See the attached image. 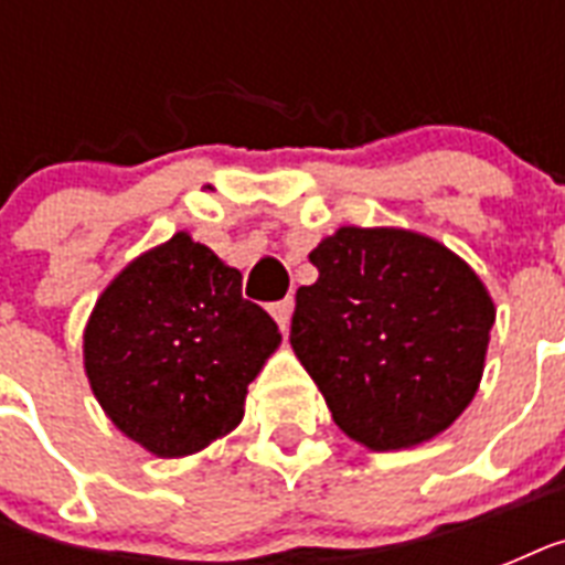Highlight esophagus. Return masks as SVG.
Wrapping results in <instances>:
<instances>
[{
  "mask_svg": "<svg viewBox=\"0 0 565 565\" xmlns=\"http://www.w3.org/2000/svg\"><path fill=\"white\" fill-rule=\"evenodd\" d=\"M269 313H273L275 322L281 326V331H287V328H290V317H292V299L275 301L273 308H269Z\"/></svg>",
  "mask_w": 565,
  "mask_h": 565,
  "instance_id": "esophagus-1",
  "label": "esophagus"
}]
</instances>
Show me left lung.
I'll use <instances>...</instances> for the list:
<instances>
[{"label": "left lung", "instance_id": "8db88e82", "mask_svg": "<svg viewBox=\"0 0 565 565\" xmlns=\"http://www.w3.org/2000/svg\"><path fill=\"white\" fill-rule=\"evenodd\" d=\"M296 292L290 345L345 437L372 451L419 446L478 393L495 305L466 260L404 228L345 225Z\"/></svg>", "mask_w": 565, "mask_h": 565}]
</instances>
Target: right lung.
<instances>
[{"label": "right lung", "mask_w": 565, "mask_h": 565, "mask_svg": "<svg viewBox=\"0 0 565 565\" xmlns=\"http://www.w3.org/2000/svg\"><path fill=\"white\" fill-rule=\"evenodd\" d=\"M278 343L273 317L243 299V275L179 231L105 287L84 328V372L128 439L184 457L237 428Z\"/></svg>", "instance_id": "obj_1"}]
</instances>
